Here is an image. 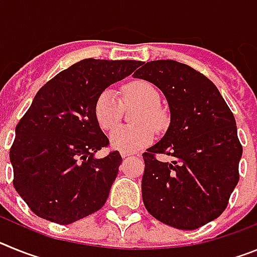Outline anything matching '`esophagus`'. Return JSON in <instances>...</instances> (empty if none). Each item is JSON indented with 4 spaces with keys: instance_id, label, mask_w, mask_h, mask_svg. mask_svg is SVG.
<instances>
[{
    "instance_id": "34e87169",
    "label": "esophagus",
    "mask_w": 257,
    "mask_h": 257,
    "mask_svg": "<svg viewBox=\"0 0 257 257\" xmlns=\"http://www.w3.org/2000/svg\"><path fill=\"white\" fill-rule=\"evenodd\" d=\"M130 156H133V154H130V153H122V158H126V157H130Z\"/></svg>"
}]
</instances>
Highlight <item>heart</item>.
Wrapping results in <instances>:
<instances>
[{
	"label": "heart",
	"mask_w": 257,
	"mask_h": 257,
	"mask_svg": "<svg viewBox=\"0 0 257 257\" xmlns=\"http://www.w3.org/2000/svg\"><path fill=\"white\" fill-rule=\"evenodd\" d=\"M121 99L112 88H106L95 103V117L99 126L105 131L113 130L123 114V105L139 104L142 108L135 115V126L118 127L110 134L109 142L113 148L123 153H134L145 148L156 138L157 131L165 130L169 118L161 109V95L152 83L135 81L122 86Z\"/></svg>",
	"instance_id": "obj_1"
}]
</instances>
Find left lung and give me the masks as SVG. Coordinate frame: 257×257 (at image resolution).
<instances>
[{"label": "left lung", "mask_w": 257, "mask_h": 257, "mask_svg": "<svg viewBox=\"0 0 257 257\" xmlns=\"http://www.w3.org/2000/svg\"><path fill=\"white\" fill-rule=\"evenodd\" d=\"M134 77L160 88L171 112L165 136L143 154L145 208L181 230L205 225L225 210L239 180L242 145L234 115L216 86L187 64L142 63ZM157 154L175 161L161 163Z\"/></svg>", "instance_id": "8db88e82"}]
</instances>
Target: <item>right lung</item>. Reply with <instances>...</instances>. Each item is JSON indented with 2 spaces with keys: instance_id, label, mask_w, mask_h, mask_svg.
I'll use <instances>...</instances> for the list:
<instances>
[{
  "instance_id": "obj_1",
  "label": "right lung",
  "mask_w": 257,
  "mask_h": 257,
  "mask_svg": "<svg viewBox=\"0 0 257 257\" xmlns=\"http://www.w3.org/2000/svg\"><path fill=\"white\" fill-rule=\"evenodd\" d=\"M142 61L85 59L40 88L15 128L10 149L14 187L37 216L67 225L100 210L122 162L95 153L109 140L95 103Z\"/></svg>"
}]
</instances>
